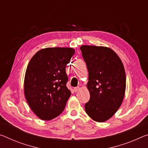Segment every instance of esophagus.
Segmentation results:
<instances>
[{
  "label": "esophagus",
  "mask_w": 148,
  "mask_h": 148,
  "mask_svg": "<svg viewBox=\"0 0 148 148\" xmlns=\"http://www.w3.org/2000/svg\"><path fill=\"white\" fill-rule=\"evenodd\" d=\"M79 90V87H76V88H74V91H75V92H78Z\"/></svg>",
  "instance_id": "obj_1"
}]
</instances>
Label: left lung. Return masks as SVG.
<instances>
[{
  "label": "left lung",
  "mask_w": 148,
  "mask_h": 148,
  "mask_svg": "<svg viewBox=\"0 0 148 148\" xmlns=\"http://www.w3.org/2000/svg\"><path fill=\"white\" fill-rule=\"evenodd\" d=\"M88 70L87 87L90 99L85 104L88 115L105 122L117 111L125 97L126 74L120 58L111 49L83 45L80 47Z\"/></svg>",
  "instance_id": "left-lung-1"
}]
</instances>
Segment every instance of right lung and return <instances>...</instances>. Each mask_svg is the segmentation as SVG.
Returning <instances> with one entry per match:
<instances>
[{
    "mask_svg": "<svg viewBox=\"0 0 148 148\" xmlns=\"http://www.w3.org/2000/svg\"><path fill=\"white\" fill-rule=\"evenodd\" d=\"M75 53L67 47H49L35 54L28 64L24 93L29 106L39 119L49 121L64 111L71 95L67 88L66 67Z\"/></svg>",
    "mask_w": 148,
    "mask_h": 148,
    "instance_id": "right-lung-1",
    "label": "right lung"
}]
</instances>
